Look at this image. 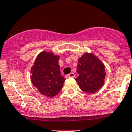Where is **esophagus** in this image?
I'll use <instances>...</instances> for the list:
<instances>
[{
  "instance_id": "34e87169",
  "label": "esophagus",
  "mask_w": 132,
  "mask_h": 132,
  "mask_svg": "<svg viewBox=\"0 0 132 132\" xmlns=\"http://www.w3.org/2000/svg\"><path fill=\"white\" fill-rule=\"evenodd\" d=\"M74 76H75V74H74L73 72L70 73L69 74H67V75L66 76V78H74Z\"/></svg>"
}]
</instances>
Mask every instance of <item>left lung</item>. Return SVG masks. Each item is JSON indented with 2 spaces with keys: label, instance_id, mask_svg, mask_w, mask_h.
<instances>
[{
  "label": "left lung",
  "instance_id": "obj_1",
  "mask_svg": "<svg viewBox=\"0 0 132 132\" xmlns=\"http://www.w3.org/2000/svg\"><path fill=\"white\" fill-rule=\"evenodd\" d=\"M77 72L78 77L76 80L82 91L94 93L104 85L105 66L92 54H84L79 58Z\"/></svg>",
  "mask_w": 132,
  "mask_h": 132
}]
</instances>
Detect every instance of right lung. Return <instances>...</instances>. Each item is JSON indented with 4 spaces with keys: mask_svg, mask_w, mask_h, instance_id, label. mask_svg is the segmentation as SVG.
I'll list each match as a JSON object with an SVG mask.
<instances>
[{
    "mask_svg": "<svg viewBox=\"0 0 132 132\" xmlns=\"http://www.w3.org/2000/svg\"><path fill=\"white\" fill-rule=\"evenodd\" d=\"M58 60V56L44 51L38 55L31 68L32 83L49 98L59 93L66 80L61 75Z\"/></svg>",
    "mask_w": 132,
    "mask_h": 132,
    "instance_id": "obj_1",
    "label": "right lung"
}]
</instances>
